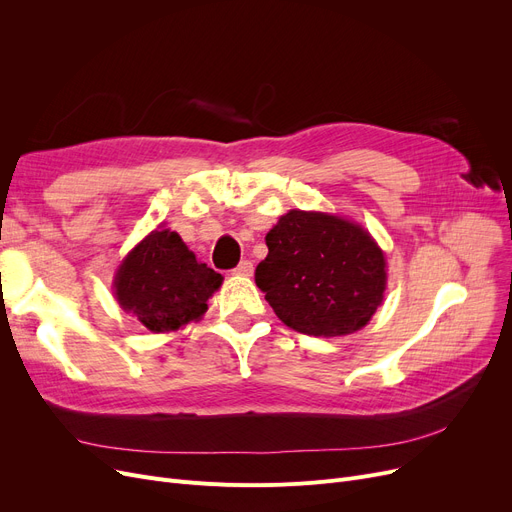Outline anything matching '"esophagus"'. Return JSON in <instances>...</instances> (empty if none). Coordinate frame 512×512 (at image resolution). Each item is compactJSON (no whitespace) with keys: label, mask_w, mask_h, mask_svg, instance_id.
<instances>
[{"label":"esophagus","mask_w":512,"mask_h":512,"mask_svg":"<svg viewBox=\"0 0 512 512\" xmlns=\"http://www.w3.org/2000/svg\"><path fill=\"white\" fill-rule=\"evenodd\" d=\"M234 274L236 276H253V263L249 259L240 261L236 267H234Z\"/></svg>","instance_id":"esophagus-1"}]
</instances>
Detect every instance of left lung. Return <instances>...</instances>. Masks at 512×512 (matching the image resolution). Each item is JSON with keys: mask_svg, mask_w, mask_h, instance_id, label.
<instances>
[{"mask_svg": "<svg viewBox=\"0 0 512 512\" xmlns=\"http://www.w3.org/2000/svg\"><path fill=\"white\" fill-rule=\"evenodd\" d=\"M255 282L292 330L346 336L384 301L386 259L359 224L321 211L290 209L265 236Z\"/></svg>", "mask_w": 512, "mask_h": 512, "instance_id": "8db88e82", "label": "left lung"}]
</instances>
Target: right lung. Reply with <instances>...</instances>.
<instances>
[{
    "label": "right lung",
    "mask_w": 512,
    "mask_h": 512,
    "mask_svg": "<svg viewBox=\"0 0 512 512\" xmlns=\"http://www.w3.org/2000/svg\"><path fill=\"white\" fill-rule=\"evenodd\" d=\"M222 280V274L197 261L176 232L157 228L118 267L114 294L124 311L159 334L197 321Z\"/></svg>",
    "instance_id": "obj_1"
}]
</instances>
